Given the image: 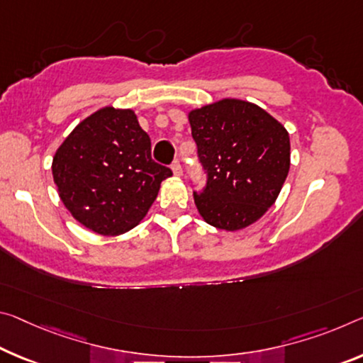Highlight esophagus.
Listing matches in <instances>:
<instances>
[{"instance_id":"obj_1","label":"esophagus","mask_w":363,"mask_h":363,"mask_svg":"<svg viewBox=\"0 0 363 363\" xmlns=\"http://www.w3.org/2000/svg\"><path fill=\"white\" fill-rule=\"evenodd\" d=\"M171 169H172V172H174V176L182 174V166H181L179 161H174V163H172V166H171Z\"/></svg>"}]
</instances>
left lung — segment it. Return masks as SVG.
Segmentation results:
<instances>
[{"instance_id":"1","label":"left lung","mask_w":363,"mask_h":363,"mask_svg":"<svg viewBox=\"0 0 363 363\" xmlns=\"http://www.w3.org/2000/svg\"><path fill=\"white\" fill-rule=\"evenodd\" d=\"M200 163L202 194H194L205 223L224 231L244 229L278 199L291 168L289 134L255 103L223 99L187 114Z\"/></svg>"}]
</instances>
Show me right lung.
I'll return each instance as SVG.
<instances>
[{
    "label": "right lung",
    "instance_id": "add662e5",
    "mask_svg": "<svg viewBox=\"0 0 363 363\" xmlns=\"http://www.w3.org/2000/svg\"><path fill=\"white\" fill-rule=\"evenodd\" d=\"M51 171L74 220L101 235L135 228L172 176L152 160L150 137L137 114L114 106L80 121L57 147Z\"/></svg>",
    "mask_w": 363,
    "mask_h": 363
}]
</instances>
